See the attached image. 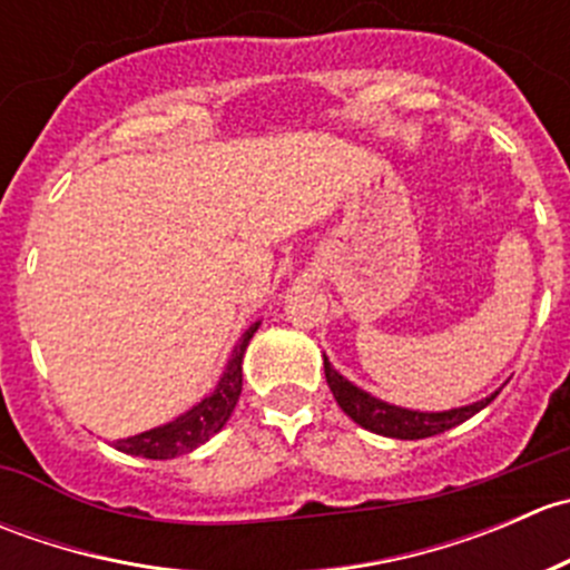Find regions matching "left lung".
I'll return each instance as SVG.
<instances>
[{
    "label": "left lung",
    "mask_w": 570,
    "mask_h": 570,
    "mask_svg": "<svg viewBox=\"0 0 570 570\" xmlns=\"http://www.w3.org/2000/svg\"><path fill=\"white\" fill-rule=\"evenodd\" d=\"M325 361V381L331 386L333 396H336L338 407L353 419L355 424H361L364 430L377 435H386V439H400V441H416V439H430V435H439L444 430L458 428L465 419H471L474 413H480L482 407L491 405V396L480 402H471V405L452 407V411H411V407L392 405L386 400H377L364 389H358L355 383H350L342 372L333 370V364L327 361V355H322Z\"/></svg>",
    "instance_id": "1"
}]
</instances>
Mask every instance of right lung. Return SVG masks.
<instances>
[{"mask_svg":"<svg viewBox=\"0 0 570 570\" xmlns=\"http://www.w3.org/2000/svg\"><path fill=\"white\" fill-rule=\"evenodd\" d=\"M262 322H253L248 331L239 336L234 344L232 358H228L226 370H223L220 381H217L215 392L176 416L174 422L159 424V428L146 430V433L129 435V439L115 441V450L126 452V455L151 458V461H170V458L187 455L195 446L206 444L215 433L226 428L228 416H232L234 405H237L239 394H243V358L248 350L253 333L258 331Z\"/></svg>","mask_w":570,"mask_h":570,"instance_id":"obj_1","label":"right lung"}]
</instances>
